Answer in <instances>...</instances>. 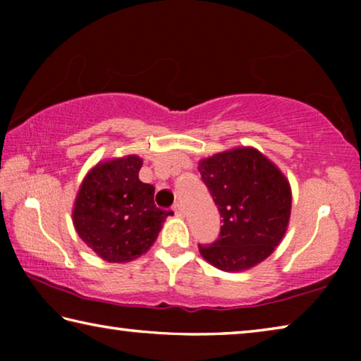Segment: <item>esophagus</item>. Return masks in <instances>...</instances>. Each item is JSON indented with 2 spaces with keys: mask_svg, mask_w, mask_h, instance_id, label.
Here are the masks:
<instances>
[{
  "mask_svg": "<svg viewBox=\"0 0 361 361\" xmlns=\"http://www.w3.org/2000/svg\"><path fill=\"white\" fill-rule=\"evenodd\" d=\"M173 212L176 216H185V209H183L181 204H175L173 205Z\"/></svg>",
  "mask_w": 361,
  "mask_h": 361,
  "instance_id": "34e87169",
  "label": "esophagus"
}]
</instances>
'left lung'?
Here are the masks:
<instances>
[{
    "label": "left lung",
    "instance_id": "left-lung-1",
    "mask_svg": "<svg viewBox=\"0 0 361 361\" xmlns=\"http://www.w3.org/2000/svg\"><path fill=\"white\" fill-rule=\"evenodd\" d=\"M199 172L223 218L218 239L199 245L200 255L228 272L266 259L282 240L290 219L291 189L282 172L253 148L204 159Z\"/></svg>",
    "mask_w": 361,
    "mask_h": 361
}]
</instances>
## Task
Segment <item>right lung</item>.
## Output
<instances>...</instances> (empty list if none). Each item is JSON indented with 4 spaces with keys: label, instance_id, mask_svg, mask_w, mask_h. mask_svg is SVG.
I'll list each match as a JSON object with an SVG mask.
<instances>
[{
    "label": "right lung",
    "instance_id": "obj_1",
    "mask_svg": "<svg viewBox=\"0 0 361 361\" xmlns=\"http://www.w3.org/2000/svg\"><path fill=\"white\" fill-rule=\"evenodd\" d=\"M142 159L127 156L99 164L85 176L73 221L81 239L109 262L146 253L164 219L173 215L154 204V186L140 181Z\"/></svg>",
    "mask_w": 361,
    "mask_h": 361
}]
</instances>
